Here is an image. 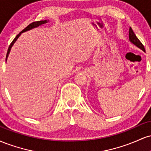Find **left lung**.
<instances>
[{
	"instance_id": "8db88e82",
	"label": "left lung",
	"mask_w": 151,
	"mask_h": 151,
	"mask_svg": "<svg viewBox=\"0 0 151 151\" xmlns=\"http://www.w3.org/2000/svg\"><path fill=\"white\" fill-rule=\"evenodd\" d=\"M129 40L133 44H134L135 45L138 47H139L140 49H141L143 51H145L144 46L142 44L141 41L138 39V37H136V35H135L134 32H133L132 28H131V27H130L129 28Z\"/></svg>"
}]
</instances>
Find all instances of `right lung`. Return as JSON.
Segmentation results:
<instances>
[{
  "instance_id": "right-lung-1",
  "label": "right lung",
  "mask_w": 151,
  "mask_h": 151,
  "mask_svg": "<svg viewBox=\"0 0 151 151\" xmlns=\"http://www.w3.org/2000/svg\"><path fill=\"white\" fill-rule=\"evenodd\" d=\"M47 20H40V21H36V22H32V23H30V25H28L27 26V27H25V29H23V30H22L21 32H20V33H19L18 35L16 36V37H15V39L13 40V42H12L11 43H10V45H9V47H8V52H7V55H6V61L7 60V58H8V55H9V53H10V49H11V47H12V46L13 45V44H14V43L15 42V41L17 40V39H18V38L19 37V36L20 35V34L22 33V32H25V31H27V30H31V29H32V28H34V27H38V26L39 25H42V24H45V23H47Z\"/></svg>"
}]
</instances>
